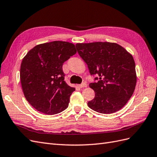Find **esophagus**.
I'll return each instance as SVG.
<instances>
[{
  "label": "esophagus",
  "instance_id": "1",
  "mask_svg": "<svg viewBox=\"0 0 157 157\" xmlns=\"http://www.w3.org/2000/svg\"><path fill=\"white\" fill-rule=\"evenodd\" d=\"M78 86H79L80 88H85V87H87V84L85 83V82H82V84H79Z\"/></svg>",
  "mask_w": 157,
  "mask_h": 157
}]
</instances>
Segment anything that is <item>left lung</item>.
Listing matches in <instances>:
<instances>
[{
    "label": "left lung",
    "mask_w": 157,
    "mask_h": 157,
    "mask_svg": "<svg viewBox=\"0 0 157 157\" xmlns=\"http://www.w3.org/2000/svg\"><path fill=\"white\" fill-rule=\"evenodd\" d=\"M76 48L97 75L90 87L95 97L88 102L94 111L110 114L120 110L132 97L136 84V65L132 56L119 44L108 42L78 43Z\"/></svg>",
    "instance_id": "obj_1"
}]
</instances>
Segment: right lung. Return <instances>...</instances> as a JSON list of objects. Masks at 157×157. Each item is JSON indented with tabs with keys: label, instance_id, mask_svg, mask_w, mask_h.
<instances>
[{
	"label": "right lung",
	"instance_id": "obj_1",
	"mask_svg": "<svg viewBox=\"0 0 157 157\" xmlns=\"http://www.w3.org/2000/svg\"><path fill=\"white\" fill-rule=\"evenodd\" d=\"M76 52L72 43L53 41L36 45L23 59L20 68L23 92L38 111L52 115L68 107L75 88L64 81L62 65Z\"/></svg>",
	"mask_w": 157,
	"mask_h": 157
}]
</instances>
